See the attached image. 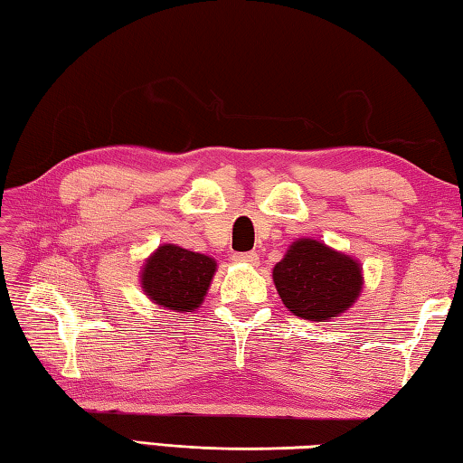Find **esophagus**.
<instances>
[{
  "mask_svg": "<svg viewBox=\"0 0 463 463\" xmlns=\"http://www.w3.org/2000/svg\"><path fill=\"white\" fill-rule=\"evenodd\" d=\"M232 260L237 263H247V265H257L260 263V255L255 250H249V253H234Z\"/></svg>",
  "mask_w": 463,
  "mask_h": 463,
  "instance_id": "1",
  "label": "esophagus"
}]
</instances>
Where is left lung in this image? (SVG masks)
Wrapping results in <instances>:
<instances>
[{"label": "left lung", "mask_w": 463, "mask_h": 463, "mask_svg": "<svg viewBox=\"0 0 463 463\" xmlns=\"http://www.w3.org/2000/svg\"><path fill=\"white\" fill-rule=\"evenodd\" d=\"M273 284L292 315L328 323L362 294V265L315 239H298L273 268Z\"/></svg>", "instance_id": "1"}]
</instances>
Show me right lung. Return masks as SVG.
I'll return each mask as SVG.
<instances>
[{
  "mask_svg": "<svg viewBox=\"0 0 463 463\" xmlns=\"http://www.w3.org/2000/svg\"><path fill=\"white\" fill-rule=\"evenodd\" d=\"M214 271L216 261L213 257L167 242L145 261L140 288L163 308L192 312L203 302Z\"/></svg>",
  "mask_w": 463,
  "mask_h": 463,
  "instance_id": "1",
  "label": "right lung"
}]
</instances>
